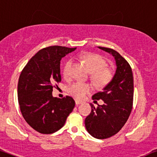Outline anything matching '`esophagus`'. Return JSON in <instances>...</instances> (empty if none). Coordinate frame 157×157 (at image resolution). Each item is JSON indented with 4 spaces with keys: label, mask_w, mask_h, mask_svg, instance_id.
Returning a JSON list of instances; mask_svg holds the SVG:
<instances>
[{
    "label": "esophagus",
    "mask_w": 157,
    "mask_h": 157,
    "mask_svg": "<svg viewBox=\"0 0 157 157\" xmlns=\"http://www.w3.org/2000/svg\"><path fill=\"white\" fill-rule=\"evenodd\" d=\"M75 103H76V105H77V106H78V105L82 104V101H76Z\"/></svg>",
    "instance_id": "esophagus-1"
}]
</instances>
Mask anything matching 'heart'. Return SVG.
Here are the masks:
<instances>
[{
    "mask_svg": "<svg viewBox=\"0 0 157 157\" xmlns=\"http://www.w3.org/2000/svg\"><path fill=\"white\" fill-rule=\"evenodd\" d=\"M79 58L84 63L89 71L92 73L94 81L99 86L107 84L113 77V72L111 68L106 67V59L101 55L93 53H84L79 56ZM73 61L68 60L63 67V75L66 79L70 78L72 75ZM93 90L91 84L77 82L71 85L68 88V92L76 99H83L88 94Z\"/></svg>",
    "mask_w": 157,
    "mask_h": 157,
    "instance_id": "heart-1",
    "label": "heart"
}]
</instances>
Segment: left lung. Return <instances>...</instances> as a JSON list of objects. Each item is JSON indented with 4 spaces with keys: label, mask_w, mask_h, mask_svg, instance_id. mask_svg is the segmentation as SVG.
I'll return each instance as SVG.
<instances>
[{
    "label": "left lung",
    "mask_w": 157,
    "mask_h": 157,
    "mask_svg": "<svg viewBox=\"0 0 157 157\" xmlns=\"http://www.w3.org/2000/svg\"><path fill=\"white\" fill-rule=\"evenodd\" d=\"M113 56L116 70L113 79L103 89L92 96V99L103 100L104 104L97 108L90 104L91 113L86 118L88 132L98 139L109 138L119 130L128 119L133 101V77L127 61L115 50L98 47Z\"/></svg>",
    "instance_id": "obj_1"
}]
</instances>
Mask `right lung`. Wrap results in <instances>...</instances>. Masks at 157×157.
I'll return each mask as SVG.
<instances>
[{
  "mask_svg": "<svg viewBox=\"0 0 157 157\" xmlns=\"http://www.w3.org/2000/svg\"><path fill=\"white\" fill-rule=\"evenodd\" d=\"M76 48L50 46L37 52L21 73L18 100L25 120L43 134L56 132L64 126L75 101L70 96L53 98V88L61 81L60 61Z\"/></svg>",
  "mask_w": 157,
  "mask_h": 157,
  "instance_id": "right-lung-1",
  "label": "right lung"
}]
</instances>
